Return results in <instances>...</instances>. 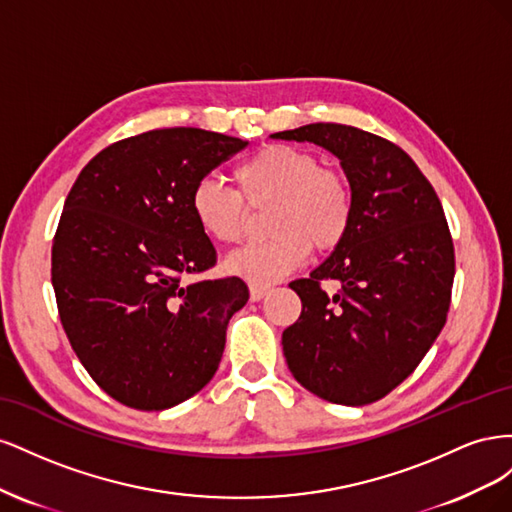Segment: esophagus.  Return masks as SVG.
<instances>
[{
  "mask_svg": "<svg viewBox=\"0 0 512 512\" xmlns=\"http://www.w3.org/2000/svg\"><path fill=\"white\" fill-rule=\"evenodd\" d=\"M269 292V286H260V284H250V299L260 301L265 299V294Z\"/></svg>",
  "mask_w": 512,
  "mask_h": 512,
  "instance_id": "1",
  "label": "esophagus"
}]
</instances>
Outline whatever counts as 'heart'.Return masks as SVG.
Listing matches in <instances>:
<instances>
[{
  "instance_id": "heart-1",
  "label": "heart",
  "mask_w": 512,
  "mask_h": 512,
  "mask_svg": "<svg viewBox=\"0 0 512 512\" xmlns=\"http://www.w3.org/2000/svg\"><path fill=\"white\" fill-rule=\"evenodd\" d=\"M235 181L247 203L275 200L271 232L226 258V271L252 284H271L318 250H333L348 235L354 215L350 181L324 168L316 153L292 145H267L235 168ZM241 193V194H242ZM240 194V195H241ZM220 179L203 177L190 194L198 228L213 241L235 245L245 235V203Z\"/></svg>"
}]
</instances>
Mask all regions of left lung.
<instances>
[{
	"label": "left lung",
	"mask_w": 512,
	"mask_h": 512,
	"mask_svg": "<svg viewBox=\"0 0 512 512\" xmlns=\"http://www.w3.org/2000/svg\"><path fill=\"white\" fill-rule=\"evenodd\" d=\"M271 138L331 151L354 194L344 241L309 277L290 282L303 309L282 335L288 369L333 404H374L412 374L446 322L455 247L440 198L382 136L309 123ZM327 279L340 284L335 295L321 290Z\"/></svg>",
	"instance_id": "left-lung-1"
}]
</instances>
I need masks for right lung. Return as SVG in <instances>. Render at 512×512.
Returning <instances> with one entry per match:
<instances>
[{
	"mask_svg": "<svg viewBox=\"0 0 512 512\" xmlns=\"http://www.w3.org/2000/svg\"><path fill=\"white\" fill-rule=\"evenodd\" d=\"M245 145L151 130L102 149L72 185L51 256L59 318L87 374L123 406L173 408L218 371L250 290L239 277L185 284L218 258L190 194Z\"/></svg>",
	"mask_w": 512,
	"mask_h": 512,
	"instance_id": "1",
	"label": "right lung"
}]
</instances>
